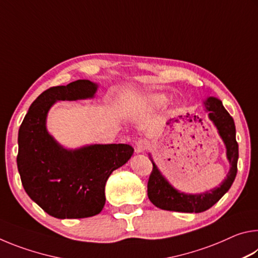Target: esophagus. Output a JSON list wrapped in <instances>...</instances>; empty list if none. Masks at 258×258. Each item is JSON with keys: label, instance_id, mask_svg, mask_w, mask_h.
Returning a JSON list of instances; mask_svg holds the SVG:
<instances>
[{"label": "esophagus", "instance_id": "1", "mask_svg": "<svg viewBox=\"0 0 258 258\" xmlns=\"http://www.w3.org/2000/svg\"><path fill=\"white\" fill-rule=\"evenodd\" d=\"M150 147V143L148 140L146 139H140L135 143V151L138 152V154H141V152H145L148 148Z\"/></svg>", "mask_w": 258, "mask_h": 258}]
</instances>
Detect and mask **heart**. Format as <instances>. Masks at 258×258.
Listing matches in <instances>:
<instances>
[{
  "label": "heart",
  "mask_w": 258,
  "mask_h": 258,
  "mask_svg": "<svg viewBox=\"0 0 258 258\" xmlns=\"http://www.w3.org/2000/svg\"><path fill=\"white\" fill-rule=\"evenodd\" d=\"M168 98L166 97L165 94H161V93H154V94H150L148 95L147 98V102L149 106L154 107V108H158L160 106H163L166 102H167Z\"/></svg>",
  "instance_id": "heart-1"
}]
</instances>
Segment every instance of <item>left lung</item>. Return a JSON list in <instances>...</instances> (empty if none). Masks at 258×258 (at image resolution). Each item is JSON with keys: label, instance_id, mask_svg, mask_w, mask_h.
I'll use <instances>...</instances> for the list:
<instances>
[{"label": "left lung", "instance_id": "1", "mask_svg": "<svg viewBox=\"0 0 258 258\" xmlns=\"http://www.w3.org/2000/svg\"><path fill=\"white\" fill-rule=\"evenodd\" d=\"M204 107L208 115V119L215 126L218 135L224 143L230 169L226 177L218 186L202 194H185L175 189L167 181L149 154L154 168L148 181V197L156 207L164 211L182 213H202L207 211L229 191L237 175L239 147L235 140L234 120L225 110L221 100L215 97H208L205 100Z\"/></svg>", "mask_w": 258, "mask_h": 258}]
</instances>
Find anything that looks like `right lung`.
I'll return each mask as SVG.
<instances>
[{"label": "right lung", "instance_id": "obj_1", "mask_svg": "<svg viewBox=\"0 0 258 258\" xmlns=\"http://www.w3.org/2000/svg\"><path fill=\"white\" fill-rule=\"evenodd\" d=\"M99 85L78 80L46 90L29 107L18 133L17 165L33 202L56 218H84L102 211L107 180L132 157L130 145L61 146L46 128L47 113L58 101L94 98Z\"/></svg>", "mask_w": 258, "mask_h": 258}]
</instances>
